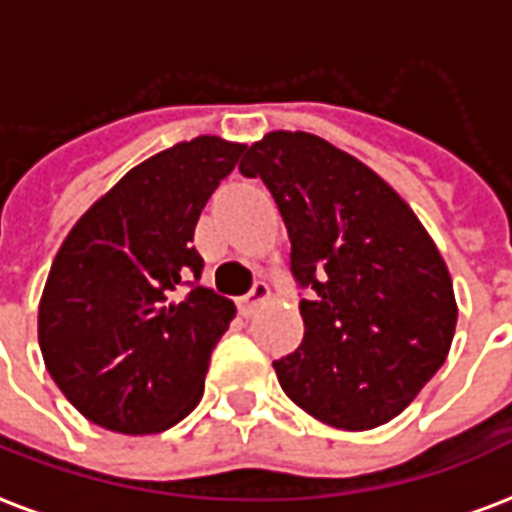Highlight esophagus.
<instances>
[{
  "label": "esophagus",
  "mask_w": 512,
  "mask_h": 512,
  "mask_svg": "<svg viewBox=\"0 0 512 512\" xmlns=\"http://www.w3.org/2000/svg\"><path fill=\"white\" fill-rule=\"evenodd\" d=\"M268 295H271V290H268V284L265 282H255L252 284V290L244 295V298L239 300V308L244 317H249V314H255L257 306H263L265 300H268Z\"/></svg>",
  "instance_id": "esophagus-1"
}]
</instances>
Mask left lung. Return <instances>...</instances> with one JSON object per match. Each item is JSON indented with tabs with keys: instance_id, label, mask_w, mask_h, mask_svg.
Instances as JSON below:
<instances>
[{
	"instance_id": "obj_1",
	"label": "left lung",
	"mask_w": 512,
	"mask_h": 512,
	"mask_svg": "<svg viewBox=\"0 0 512 512\" xmlns=\"http://www.w3.org/2000/svg\"><path fill=\"white\" fill-rule=\"evenodd\" d=\"M290 236L303 341L273 362L284 395L330 427L386 424L438 373L456 327L454 284L411 206L325 139L273 131L241 161Z\"/></svg>"
}]
</instances>
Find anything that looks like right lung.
<instances>
[{
  "label": "right lung",
  "mask_w": 512,
  "mask_h": 512,
  "mask_svg": "<svg viewBox=\"0 0 512 512\" xmlns=\"http://www.w3.org/2000/svg\"><path fill=\"white\" fill-rule=\"evenodd\" d=\"M244 144L198 136L131 169L77 220L39 300L48 373L85 419L123 435L174 427L204 395L236 306L201 287L195 222Z\"/></svg>",
  "instance_id": "add662e5"
}]
</instances>
